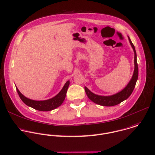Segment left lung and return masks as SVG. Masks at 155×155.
Wrapping results in <instances>:
<instances>
[{
	"label": "left lung",
	"instance_id": "obj_1",
	"mask_svg": "<svg viewBox=\"0 0 155 155\" xmlns=\"http://www.w3.org/2000/svg\"><path fill=\"white\" fill-rule=\"evenodd\" d=\"M128 38L129 42L134 53V68L133 76L130 81H129L127 86L122 90L111 96H101V95L96 94L93 92H91L88 88L85 87V91L88 97L95 104H97L98 105H102V106H107V107L114 106L126 100L132 93L138 78V66L137 64V56H136L134 46L131 42L129 36H128Z\"/></svg>",
	"mask_w": 155,
	"mask_h": 155
}]
</instances>
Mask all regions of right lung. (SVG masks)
Returning <instances> with one entry per match:
<instances>
[{
  "label": "right lung",
  "instance_id": "right-lung-1",
  "mask_svg": "<svg viewBox=\"0 0 155 155\" xmlns=\"http://www.w3.org/2000/svg\"><path fill=\"white\" fill-rule=\"evenodd\" d=\"M69 85L70 81H68L58 94L51 99L44 101H35L29 99L23 95L18 90L16 86V87L20 98L27 105L39 111H48L53 110L62 105L64 101L65 100Z\"/></svg>",
  "mask_w": 155,
  "mask_h": 155
}]
</instances>
